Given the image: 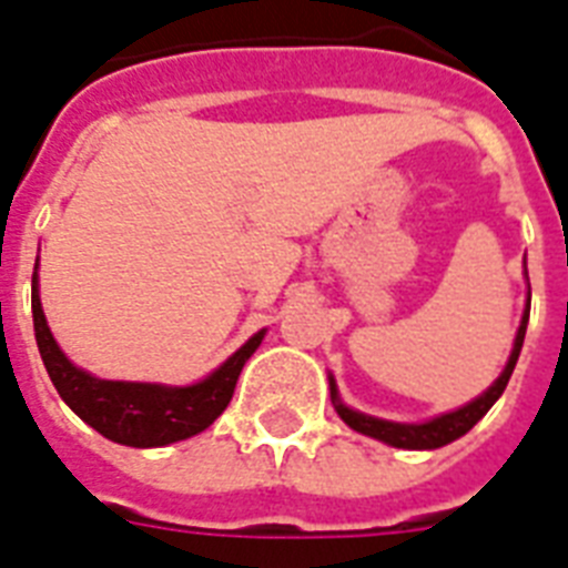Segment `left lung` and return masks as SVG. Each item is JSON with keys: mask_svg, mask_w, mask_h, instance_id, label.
<instances>
[{"mask_svg": "<svg viewBox=\"0 0 568 568\" xmlns=\"http://www.w3.org/2000/svg\"><path fill=\"white\" fill-rule=\"evenodd\" d=\"M525 275H527V263H525ZM527 316H530V284H527V307L521 314V325H518L516 341H513V353L507 358V367L500 371V376L491 382L489 388L483 390L480 397H474L471 403L465 406L453 408V412H444V415L433 417V420H424V424H397V420H382V417L364 415V412H355L341 399L337 394V385H334V376H328V388H332V403L334 412L341 415L346 426H353L355 433L371 435L376 442H385L390 447H403V450H435V447H444V444L456 442L463 438L468 429H471L477 420H480L486 412H489L498 397L507 388L509 376L516 371L518 353H521V344H525V332H527Z\"/></svg>", "mask_w": 568, "mask_h": 568, "instance_id": "8db88e82", "label": "left lung"}]
</instances>
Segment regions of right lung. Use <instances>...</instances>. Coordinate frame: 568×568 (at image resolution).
I'll return each instance as SVG.
<instances>
[{"mask_svg": "<svg viewBox=\"0 0 568 568\" xmlns=\"http://www.w3.org/2000/svg\"><path fill=\"white\" fill-rule=\"evenodd\" d=\"M32 316L34 341L41 349L43 367L50 373L59 397L85 420L91 429L115 444L126 447H165L204 433L215 417L222 415L234 397L236 379L245 362L261 346L266 328L252 334L224 364L210 376L192 385H160V382H118L100 379L82 371L61 353L55 344L38 290V263L32 275Z\"/></svg>", "mask_w": 568, "mask_h": 568, "instance_id": "obj_1", "label": "right lung"}]
</instances>
